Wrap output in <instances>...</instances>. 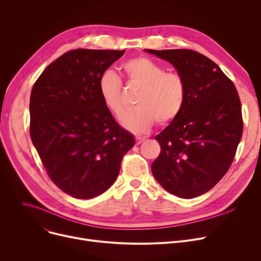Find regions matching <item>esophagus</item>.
I'll list each match as a JSON object with an SVG mask.
<instances>
[{
  "label": "esophagus",
  "mask_w": 261,
  "mask_h": 261,
  "mask_svg": "<svg viewBox=\"0 0 261 261\" xmlns=\"http://www.w3.org/2000/svg\"><path fill=\"white\" fill-rule=\"evenodd\" d=\"M145 141H146L145 138H136V145H140V144H142Z\"/></svg>",
  "instance_id": "obj_1"
}]
</instances>
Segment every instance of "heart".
Listing matches in <instances>:
<instances>
[{
	"mask_svg": "<svg viewBox=\"0 0 261 261\" xmlns=\"http://www.w3.org/2000/svg\"><path fill=\"white\" fill-rule=\"evenodd\" d=\"M122 70L131 84L141 87L135 108L123 114L121 123L130 132L144 134L158 120L165 125L180 115L186 101L183 78L147 57H135L122 64ZM121 82L113 71H106L98 80V91L106 108L120 117L123 105L120 96Z\"/></svg>",
	"mask_w": 261,
	"mask_h": 261,
	"instance_id": "heart-1",
	"label": "heart"
}]
</instances>
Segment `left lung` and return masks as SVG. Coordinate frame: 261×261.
Wrapping results in <instances>:
<instances>
[{"mask_svg": "<svg viewBox=\"0 0 261 261\" xmlns=\"http://www.w3.org/2000/svg\"><path fill=\"white\" fill-rule=\"evenodd\" d=\"M172 64L186 86L180 115L155 140L161 153L152 163L155 180L184 199L211 190L228 170L243 122L238 92L214 61L190 49H145Z\"/></svg>", "mask_w": 261, "mask_h": 261, "instance_id": "obj_1", "label": "left lung"}]
</instances>
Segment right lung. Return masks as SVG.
<instances>
[{"label": "right lung", "mask_w": 261, "mask_h": 261, "mask_svg": "<svg viewBox=\"0 0 261 261\" xmlns=\"http://www.w3.org/2000/svg\"><path fill=\"white\" fill-rule=\"evenodd\" d=\"M125 50L78 48L51 62L33 87L31 138L50 177L77 199L101 195L134 146L103 105L98 80Z\"/></svg>", "instance_id": "obj_1"}]
</instances>
